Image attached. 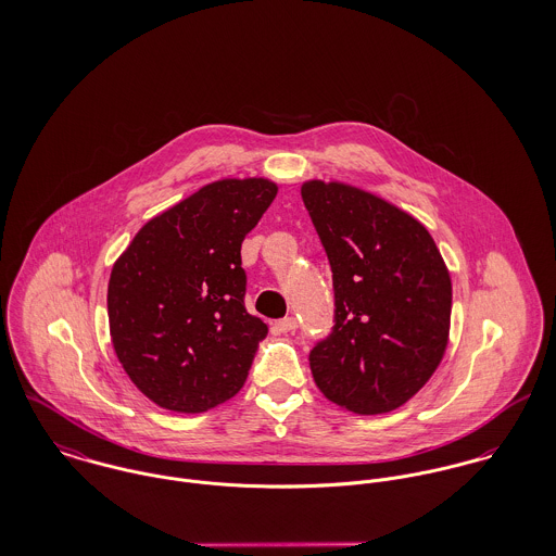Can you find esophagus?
<instances>
[{
    "label": "esophagus",
    "instance_id": "34e87169",
    "mask_svg": "<svg viewBox=\"0 0 556 556\" xmlns=\"http://www.w3.org/2000/svg\"><path fill=\"white\" fill-rule=\"evenodd\" d=\"M271 329H274L276 333H289V331H295V329H298V320L293 317L280 318V320H276V323L271 325Z\"/></svg>",
    "mask_w": 556,
    "mask_h": 556
}]
</instances>
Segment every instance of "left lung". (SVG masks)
<instances>
[{"label":"left lung","mask_w":556,"mask_h":556,"mask_svg":"<svg viewBox=\"0 0 556 556\" xmlns=\"http://www.w3.org/2000/svg\"><path fill=\"white\" fill-rule=\"evenodd\" d=\"M302 199L336 295L333 331L311 351L315 383L346 410L390 413L428 383L445 355L450 269L417 218L368 190L308 179Z\"/></svg>","instance_id":"8db88e82"}]
</instances>
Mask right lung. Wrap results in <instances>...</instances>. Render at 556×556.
<instances>
[{
  "label": "right lung",
  "instance_id": "add662e5",
  "mask_svg": "<svg viewBox=\"0 0 556 556\" xmlns=\"http://www.w3.org/2000/svg\"><path fill=\"white\" fill-rule=\"evenodd\" d=\"M276 194L267 177L212 181L148 220L113 263L115 355L162 408L203 413L243 388L267 325L243 306L241 241Z\"/></svg>",
  "mask_w": 556,
  "mask_h": 556
}]
</instances>
